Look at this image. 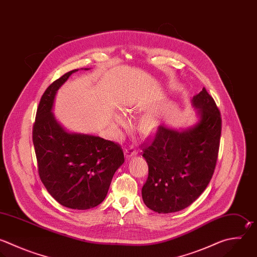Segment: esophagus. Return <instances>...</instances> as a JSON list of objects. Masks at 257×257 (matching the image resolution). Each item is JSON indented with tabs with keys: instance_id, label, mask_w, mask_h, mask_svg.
I'll return each instance as SVG.
<instances>
[{
	"instance_id": "1",
	"label": "esophagus",
	"mask_w": 257,
	"mask_h": 257,
	"mask_svg": "<svg viewBox=\"0 0 257 257\" xmlns=\"http://www.w3.org/2000/svg\"><path fill=\"white\" fill-rule=\"evenodd\" d=\"M137 155H138V151L134 147H130L127 150L124 151V156H125L126 160H130L133 157H136Z\"/></svg>"
}]
</instances>
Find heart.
I'll list each match as a JSON object with an SVG mask.
<instances>
[{"mask_svg": "<svg viewBox=\"0 0 257 257\" xmlns=\"http://www.w3.org/2000/svg\"><path fill=\"white\" fill-rule=\"evenodd\" d=\"M134 108L135 107L132 104H130L125 107L126 110H133ZM112 123L116 127L125 126L127 124V119L121 112L115 111L112 114ZM160 124H161V118H160L159 114L156 112L145 113L144 115H142V117L139 120L140 131L147 136H150V135L154 134L156 131H158Z\"/></svg>", "mask_w": 257, "mask_h": 257, "instance_id": "b5f03b06", "label": "heart"}]
</instances>
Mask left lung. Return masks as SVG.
Segmentation results:
<instances>
[{
    "label": "left lung",
    "mask_w": 257,
    "mask_h": 257,
    "mask_svg": "<svg viewBox=\"0 0 257 257\" xmlns=\"http://www.w3.org/2000/svg\"><path fill=\"white\" fill-rule=\"evenodd\" d=\"M197 122L177 130L162 124L144 150L149 177L144 203L158 213L178 212L191 205L208 186L216 166L221 136L220 111L205 87L192 98Z\"/></svg>",
    "instance_id": "1"
}]
</instances>
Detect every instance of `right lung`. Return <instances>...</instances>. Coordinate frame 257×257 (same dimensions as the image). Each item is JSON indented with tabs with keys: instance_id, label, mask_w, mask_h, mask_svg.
Segmentation results:
<instances>
[{
	"instance_id": "add662e5",
	"label": "right lung",
	"mask_w": 257,
	"mask_h": 257,
	"mask_svg": "<svg viewBox=\"0 0 257 257\" xmlns=\"http://www.w3.org/2000/svg\"><path fill=\"white\" fill-rule=\"evenodd\" d=\"M76 71L55 80L42 95L33 127V144L39 176L49 194L64 207L86 210L105 199L124 157L117 144L69 132L56 119L53 113L56 94Z\"/></svg>"
}]
</instances>
